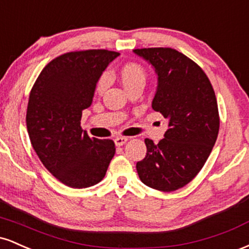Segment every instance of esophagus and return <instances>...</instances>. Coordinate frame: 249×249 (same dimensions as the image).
I'll return each instance as SVG.
<instances>
[{
  "label": "esophagus",
  "mask_w": 249,
  "mask_h": 249,
  "mask_svg": "<svg viewBox=\"0 0 249 249\" xmlns=\"http://www.w3.org/2000/svg\"><path fill=\"white\" fill-rule=\"evenodd\" d=\"M127 141H128L127 137H117V138H115V144L117 146H123V145H124Z\"/></svg>",
  "instance_id": "esophagus-1"
}]
</instances>
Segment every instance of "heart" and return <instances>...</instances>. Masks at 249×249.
Segmentation results:
<instances>
[{
    "instance_id": "obj_1",
    "label": "heart",
    "mask_w": 249,
    "mask_h": 249,
    "mask_svg": "<svg viewBox=\"0 0 249 249\" xmlns=\"http://www.w3.org/2000/svg\"><path fill=\"white\" fill-rule=\"evenodd\" d=\"M118 76L123 87L126 89L127 91L136 87H139V85L144 87L145 81H146V71L141 64L133 62L123 65L118 71ZM105 85H107V77L103 76L97 83V92H101V91L104 90Z\"/></svg>"
}]
</instances>
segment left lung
Returning <instances> with one entry per match:
<instances>
[{"label":"left lung","mask_w":249,"mask_h":249,"mask_svg":"<svg viewBox=\"0 0 249 249\" xmlns=\"http://www.w3.org/2000/svg\"><path fill=\"white\" fill-rule=\"evenodd\" d=\"M153 65L158 88L152 108L167 119L158 144L146 138V156L137 162L145 185L172 192L196 178L218 138L220 118L213 87L204 70L172 48L133 50Z\"/></svg>","instance_id":"left-lung-1"}]
</instances>
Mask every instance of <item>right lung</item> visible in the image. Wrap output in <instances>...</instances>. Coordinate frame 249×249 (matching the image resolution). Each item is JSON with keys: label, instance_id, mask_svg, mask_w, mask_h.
Returning a JSON list of instances; mask_svg holds the SVG:
<instances>
[{"label": "right lung", "instance_id": "add662e5", "mask_svg": "<svg viewBox=\"0 0 249 249\" xmlns=\"http://www.w3.org/2000/svg\"><path fill=\"white\" fill-rule=\"evenodd\" d=\"M117 56L105 49L63 53L45 65L30 91L25 121L31 145L45 168L69 187L98 184L115 156L113 141L90 138L81 118Z\"/></svg>", "mask_w": 249, "mask_h": 249}]
</instances>
